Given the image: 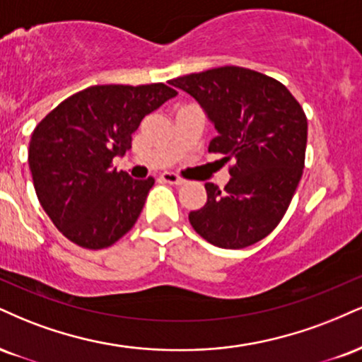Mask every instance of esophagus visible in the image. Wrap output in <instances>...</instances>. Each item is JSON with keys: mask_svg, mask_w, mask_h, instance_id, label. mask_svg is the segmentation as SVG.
I'll use <instances>...</instances> for the list:
<instances>
[{"mask_svg": "<svg viewBox=\"0 0 362 362\" xmlns=\"http://www.w3.org/2000/svg\"><path fill=\"white\" fill-rule=\"evenodd\" d=\"M160 178H162L163 182H167V184H172V185H182L184 184V178L178 177L177 173H172V172H163L162 175H160Z\"/></svg>", "mask_w": 362, "mask_h": 362, "instance_id": "esophagus-1", "label": "esophagus"}]
</instances>
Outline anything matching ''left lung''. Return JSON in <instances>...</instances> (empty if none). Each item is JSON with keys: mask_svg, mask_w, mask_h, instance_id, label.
Segmentation results:
<instances>
[{"mask_svg": "<svg viewBox=\"0 0 362 362\" xmlns=\"http://www.w3.org/2000/svg\"><path fill=\"white\" fill-rule=\"evenodd\" d=\"M168 82L192 95L216 126L209 151L234 160L223 192L206 184L207 202L190 212V224L226 250L261 241L280 224L305 167L302 106L281 82L236 65Z\"/></svg>", "mask_w": 362, "mask_h": 362, "instance_id": "obj_1", "label": "left lung"}]
</instances>
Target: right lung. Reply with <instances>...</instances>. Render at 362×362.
Masks as SVG:
<instances>
[{
	"mask_svg": "<svg viewBox=\"0 0 362 362\" xmlns=\"http://www.w3.org/2000/svg\"><path fill=\"white\" fill-rule=\"evenodd\" d=\"M175 95L162 82L90 86L37 124L28 148L35 192L69 241L103 250L133 228L155 178L116 172L112 158L132 148L143 117Z\"/></svg>",
	"mask_w": 362,
	"mask_h": 362,
	"instance_id": "obj_1",
	"label": "right lung"
}]
</instances>
